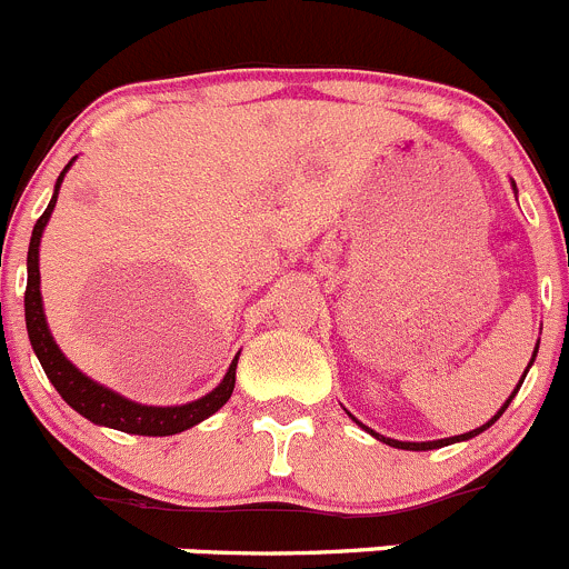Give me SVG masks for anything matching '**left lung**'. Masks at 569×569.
<instances>
[{
	"label": "left lung",
	"mask_w": 569,
	"mask_h": 569,
	"mask_svg": "<svg viewBox=\"0 0 569 569\" xmlns=\"http://www.w3.org/2000/svg\"><path fill=\"white\" fill-rule=\"evenodd\" d=\"M511 188H515V193H517V184H511ZM537 351H539V340H537V348H533V353H531V362H528V368H531V365H533V359H537ZM526 373H528V370H526ZM522 379H526V376H522ZM522 379H520V385H517V387H515V392H511V396H509V398H506V403H503V407H500V409H498V412H495V415H492V418H489V420H487V423H483V426H478V429H473V431H468V435L446 437V440H429V442H401V440H392V437H385V435H379V431L368 429V426H362V423H359V420H357V418H353V415H351V412H348V418H351V420H353V423H359V426H362V429H365V431H368V435H373V437H376V440H379V442H385V446H390V448H401V451H435V448H442V446H453V442H465V440H473V437H476V435H481V431H487V429H489V426H492V423H495V420H498V418H500V415H503V412H506V407H509V403H511V398H515V396H517V390H520V387H522Z\"/></svg>",
	"instance_id": "obj_1"
}]
</instances>
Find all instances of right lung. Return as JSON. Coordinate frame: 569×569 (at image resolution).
<instances>
[{"label":"right lung","instance_id":"obj_1","mask_svg":"<svg viewBox=\"0 0 569 569\" xmlns=\"http://www.w3.org/2000/svg\"><path fill=\"white\" fill-rule=\"evenodd\" d=\"M74 160L77 157H71V162ZM71 162L60 171L58 182H54L52 201H49V207L43 210V216L38 218L30 238V251H27L24 318H27V335H30L32 351H36L38 362H41L43 373H47V379L52 381L54 390L63 396V401L69 403L74 412H80L82 418H88L96 426H107V429L127 431V435H143V437H171V435H179V431L193 429V426H199L201 420L216 415L218 409L232 398L234 370H238L240 353L232 359V365H229L221 385H218L216 390L207 392V396L196 398V401L190 403H177V407H149V403L129 401V398H123L121 392L110 390V387L99 385V381H93L91 376L82 373V370L77 368V365H71V359L60 351L52 331H49L47 312H43L38 249H41L43 229H47L49 218H52L54 204H58L60 184H63V177L69 173Z\"/></svg>","mask_w":569,"mask_h":569}]
</instances>
